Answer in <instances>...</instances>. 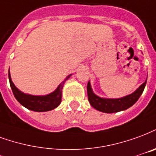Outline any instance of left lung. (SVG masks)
I'll list each match as a JSON object with an SVG mask.
<instances>
[{
    "label": "left lung",
    "instance_id": "1",
    "mask_svg": "<svg viewBox=\"0 0 156 156\" xmlns=\"http://www.w3.org/2000/svg\"><path fill=\"white\" fill-rule=\"evenodd\" d=\"M146 81L147 78L144 83H142L139 87V88L136 90L133 93L130 95L126 96L124 98L117 99H107L101 98L100 97H98L93 93V90L91 88V85L88 82L87 86V98L89 101L90 104L92 107H94L97 110L106 112V113H113V112H117L121 111H124L131 107L132 105H134L139 99L140 95L142 94L143 91L146 87Z\"/></svg>",
    "mask_w": 156,
    "mask_h": 156
}]
</instances>
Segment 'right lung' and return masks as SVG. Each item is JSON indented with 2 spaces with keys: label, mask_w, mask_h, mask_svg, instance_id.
Returning <instances> with one entry per match:
<instances>
[{
  "label": "right lung",
  "mask_w": 156,
  "mask_h": 156,
  "mask_svg": "<svg viewBox=\"0 0 156 156\" xmlns=\"http://www.w3.org/2000/svg\"><path fill=\"white\" fill-rule=\"evenodd\" d=\"M71 75H69L64 81L59 84V86L57 87V89L55 92L45 96H32L29 94L20 92L15 85L13 82L11 81L10 78V71H9V81L11 90L13 92V94L16 100L19 101L20 104L26 107L27 109L34 112H47L55 109L58 105L60 104L61 98H62V89L64 84V82L70 77Z\"/></svg>",
  "instance_id": "obj_1"
}]
</instances>
